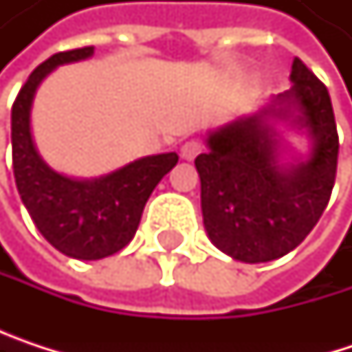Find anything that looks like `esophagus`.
<instances>
[{
	"mask_svg": "<svg viewBox=\"0 0 352 352\" xmlns=\"http://www.w3.org/2000/svg\"><path fill=\"white\" fill-rule=\"evenodd\" d=\"M201 151H204V144H201L199 140H195V138L185 140V142L181 144V157H183L185 161H193Z\"/></svg>",
	"mask_w": 352,
	"mask_h": 352,
	"instance_id": "obj_1",
	"label": "esophagus"
}]
</instances>
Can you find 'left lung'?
<instances>
[{
	"instance_id": "1",
	"label": "left lung",
	"mask_w": 352,
	"mask_h": 352,
	"mask_svg": "<svg viewBox=\"0 0 352 352\" xmlns=\"http://www.w3.org/2000/svg\"><path fill=\"white\" fill-rule=\"evenodd\" d=\"M289 79L294 87L258 113L210 132L208 153L195 159L206 232L243 263H267L294 250L316 226L334 187L338 132L328 89L300 58ZM271 119L309 132L313 151L306 162L278 165Z\"/></svg>"
}]
</instances>
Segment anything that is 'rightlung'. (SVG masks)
Here are the masks:
<instances>
[{
    "mask_svg": "<svg viewBox=\"0 0 352 352\" xmlns=\"http://www.w3.org/2000/svg\"><path fill=\"white\" fill-rule=\"evenodd\" d=\"M94 46L52 54L38 65L12 106V161L18 193L40 234L67 256L98 261L128 245L146 199L177 165V153L128 163L100 179H71L52 171L38 155L30 109L42 79L58 65L89 58Z\"/></svg>",
    "mask_w": 352,
    "mask_h": 352,
    "instance_id": "add662e5",
    "label": "right lung"
}]
</instances>
